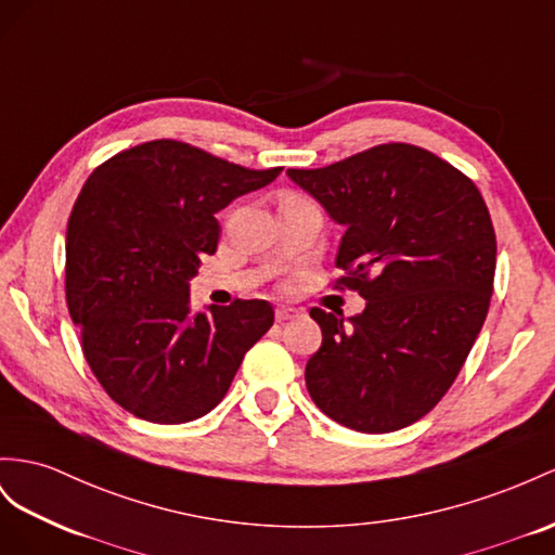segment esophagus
Returning <instances> with one entry per match:
<instances>
[{
	"instance_id": "34e87169",
	"label": "esophagus",
	"mask_w": 555,
	"mask_h": 555,
	"mask_svg": "<svg viewBox=\"0 0 555 555\" xmlns=\"http://www.w3.org/2000/svg\"><path fill=\"white\" fill-rule=\"evenodd\" d=\"M297 317H300V311H297V309H293V307H279L274 319H276V323H286V321H293Z\"/></svg>"
}]
</instances>
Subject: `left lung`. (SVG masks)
Segmentation results:
<instances>
[{"instance_id":"8db88e82","label":"left lung","mask_w":555,"mask_h":555,"mask_svg":"<svg viewBox=\"0 0 555 555\" xmlns=\"http://www.w3.org/2000/svg\"><path fill=\"white\" fill-rule=\"evenodd\" d=\"M288 178L345 227L335 286L365 300L349 321L309 311L323 333L305 367L311 401L353 431L403 429L443 399L488 317V206L472 178L408 142L288 168Z\"/></svg>"}]
</instances>
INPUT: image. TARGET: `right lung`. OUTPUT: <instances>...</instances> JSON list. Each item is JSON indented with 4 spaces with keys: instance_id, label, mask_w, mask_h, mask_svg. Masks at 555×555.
<instances>
[{
    "instance_id": "right-lung-1",
    "label": "right lung",
    "mask_w": 555,
    "mask_h": 555,
    "mask_svg": "<svg viewBox=\"0 0 555 555\" xmlns=\"http://www.w3.org/2000/svg\"><path fill=\"white\" fill-rule=\"evenodd\" d=\"M281 170L150 140L98 166L81 188L65 238L67 309L95 379L131 415L182 424L210 413L272 328L267 300L194 314L190 279L218 248L216 212Z\"/></svg>"
}]
</instances>
